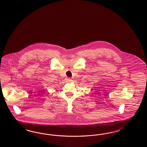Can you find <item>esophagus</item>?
<instances>
[{
    "mask_svg": "<svg viewBox=\"0 0 147 147\" xmlns=\"http://www.w3.org/2000/svg\"><path fill=\"white\" fill-rule=\"evenodd\" d=\"M67 81H68V82H69V81H71V78H67Z\"/></svg>",
    "mask_w": 147,
    "mask_h": 147,
    "instance_id": "esophagus-1",
    "label": "esophagus"
}]
</instances>
